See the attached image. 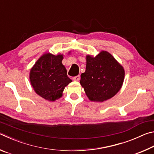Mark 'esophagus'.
I'll return each mask as SVG.
<instances>
[{"label":"esophagus","mask_w":154,"mask_h":154,"mask_svg":"<svg viewBox=\"0 0 154 154\" xmlns=\"http://www.w3.org/2000/svg\"><path fill=\"white\" fill-rule=\"evenodd\" d=\"M72 79H73L74 81H76V82H78L80 79V75H77V76L74 77L73 78H72Z\"/></svg>","instance_id":"34e87169"}]
</instances>
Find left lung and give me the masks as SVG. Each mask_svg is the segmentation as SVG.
<instances>
[{
  "instance_id": "left-lung-1",
  "label": "left lung",
  "mask_w": 154,
  "mask_h": 154,
  "mask_svg": "<svg viewBox=\"0 0 154 154\" xmlns=\"http://www.w3.org/2000/svg\"><path fill=\"white\" fill-rule=\"evenodd\" d=\"M124 79L123 66L109 52L86 56V69L81 75L80 83L90 100L103 102L112 98L121 89Z\"/></svg>"
}]
</instances>
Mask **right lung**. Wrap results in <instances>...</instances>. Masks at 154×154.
I'll return each mask as SVG.
<instances>
[{
    "mask_svg": "<svg viewBox=\"0 0 154 154\" xmlns=\"http://www.w3.org/2000/svg\"><path fill=\"white\" fill-rule=\"evenodd\" d=\"M63 55L45 54L36 61L30 72V81L35 92L49 101L62 96L64 88L72 82L62 63Z\"/></svg>",
    "mask_w": 154,
    "mask_h": 154,
    "instance_id": "obj_1",
    "label": "right lung"
}]
</instances>
